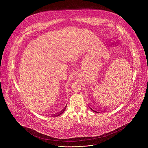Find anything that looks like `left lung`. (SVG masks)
Masks as SVG:
<instances>
[{"instance_id":"obj_1","label":"left lung","mask_w":148,"mask_h":148,"mask_svg":"<svg viewBox=\"0 0 148 148\" xmlns=\"http://www.w3.org/2000/svg\"><path fill=\"white\" fill-rule=\"evenodd\" d=\"M91 110H92V109H91ZM92 111H94V110H92ZM95 112H97V111H95Z\"/></svg>"}]
</instances>
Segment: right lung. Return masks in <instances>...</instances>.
Wrapping results in <instances>:
<instances>
[{
    "label": "right lung",
    "instance_id": "obj_1",
    "mask_svg": "<svg viewBox=\"0 0 148 148\" xmlns=\"http://www.w3.org/2000/svg\"><path fill=\"white\" fill-rule=\"evenodd\" d=\"M64 110H65V108H64ZM64 110H62V111L61 112H60V113H58V114H56V115H53V116H58V115H60V114H61L63 112H64Z\"/></svg>",
    "mask_w": 148,
    "mask_h": 148
}]
</instances>
